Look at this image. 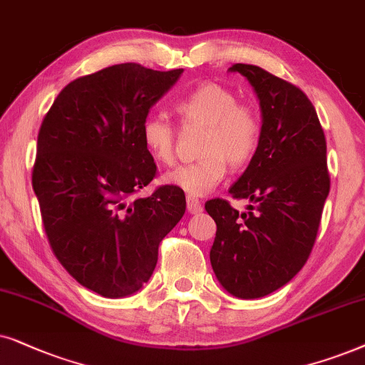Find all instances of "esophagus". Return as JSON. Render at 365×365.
Returning <instances> with one entry per match:
<instances>
[{"mask_svg":"<svg viewBox=\"0 0 365 365\" xmlns=\"http://www.w3.org/2000/svg\"><path fill=\"white\" fill-rule=\"evenodd\" d=\"M202 210H203L202 203L198 202L197 198H192V197L187 198V212L188 213H200Z\"/></svg>","mask_w":365,"mask_h":365,"instance_id":"obj_1","label":"esophagus"}]
</instances>
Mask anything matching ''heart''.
I'll return each instance as SVG.
<instances>
[{"label":"heart","instance_id":"1","mask_svg":"<svg viewBox=\"0 0 365 365\" xmlns=\"http://www.w3.org/2000/svg\"><path fill=\"white\" fill-rule=\"evenodd\" d=\"M183 126L205 128L198 155L200 160L180 165L163 173L165 185L180 188L188 197H205L220 185L227 163L244 167L254 157L262 137L260 116L249 105H242L235 93L217 83H202L177 105ZM142 142L150 157L170 163L175 157L177 133L162 116L150 115L142 123Z\"/></svg>","mask_w":365,"mask_h":365}]
</instances>
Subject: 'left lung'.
<instances>
[{
	"label": "left lung",
	"instance_id": "1",
	"mask_svg": "<svg viewBox=\"0 0 365 365\" xmlns=\"http://www.w3.org/2000/svg\"><path fill=\"white\" fill-rule=\"evenodd\" d=\"M228 71L240 73L254 88L262 137L228 190L250 202L249 212L239 213L222 198L205 203L217 223L210 262L228 294L260 299L289 284L312 252L330 190L327 145L302 90L255 65L237 63Z\"/></svg>",
	"mask_w": 365,
	"mask_h": 365
}]
</instances>
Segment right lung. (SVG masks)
Wrapping results in <instances>:
<instances>
[{
	"mask_svg": "<svg viewBox=\"0 0 365 365\" xmlns=\"http://www.w3.org/2000/svg\"><path fill=\"white\" fill-rule=\"evenodd\" d=\"M182 73L108 66L68 83L41 123L33 190L48 240L68 274L101 297L138 292L185 213V193L170 185L130 202L157 173L143 120Z\"/></svg>",
	"mask_w": 365,
	"mask_h": 365,
	"instance_id": "right-lung-1",
	"label": "right lung"
}]
</instances>
